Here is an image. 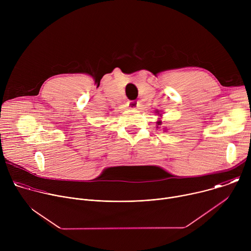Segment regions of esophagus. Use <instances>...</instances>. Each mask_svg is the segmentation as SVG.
<instances>
[{
	"instance_id": "34e87169",
	"label": "esophagus",
	"mask_w": 251,
	"mask_h": 251,
	"mask_svg": "<svg viewBox=\"0 0 251 251\" xmlns=\"http://www.w3.org/2000/svg\"><path fill=\"white\" fill-rule=\"evenodd\" d=\"M138 101H134V100H132V101H129L128 102V106H129V108H137L138 107Z\"/></svg>"
}]
</instances>
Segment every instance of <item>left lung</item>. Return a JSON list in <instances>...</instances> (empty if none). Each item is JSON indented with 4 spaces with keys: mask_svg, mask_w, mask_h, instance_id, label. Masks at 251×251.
I'll return each instance as SVG.
<instances>
[{
    "mask_svg": "<svg viewBox=\"0 0 251 251\" xmlns=\"http://www.w3.org/2000/svg\"><path fill=\"white\" fill-rule=\"evenodd\" d=\"M161 123H162V122H161V121H159V122H158V124H161Z\"/></svg>",
    "mask_w": 251,
    "mask_h": 251,
    "instance_id": "obj_1",
    "label": "left lung"
}]
</instances>
